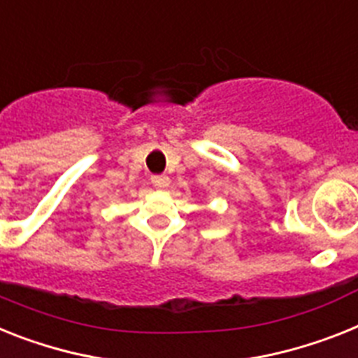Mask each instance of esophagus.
<instances>
[{
  "instance_id": "34e87169",
  "label": "esophagus",
  "mask_w": 358,
  "mask_h": 358,
  "mask_svg": "<svg viewBox=\"0 0 358 358\" xmlns=\"http://www.w3.org/2000/svg\"><path fill=\"white\" fill-rule=\"evenodd\" d=\"M151 182L155 187L165 189L167 185H169V176H165V174H152Z\"/></svg>"
}]
</instances>
